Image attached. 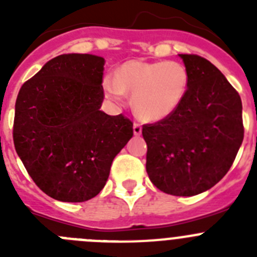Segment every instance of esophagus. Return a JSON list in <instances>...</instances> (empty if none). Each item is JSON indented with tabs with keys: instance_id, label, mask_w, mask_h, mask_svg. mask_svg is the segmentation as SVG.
Instances as JSON below:
<instances>
[{
	"instance_id": "34e87169",
	"label": "esophagus",
	"mask_w": 257,
	"mask_h": 257,
	"mask_svg": "<svg viewBox=\"0 0 257 257\" xmlns=\"http://www.w3.org/2000/svg\"><path fill=\"white\" fill-rule=\"evenodd\" d=\"M140 134H142V124L134 123V135L139 136Z\"/></svg>"
}]
</instances>
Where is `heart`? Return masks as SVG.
I'll return each instance as SVG.
<instances>
[{
    "label": "heart",
    "mask_w": 257,
    "mask_h": 257,
    "mask_svg": "<svg viewBox=\"0 0 257 257\" xmlns=\"http://www.w3.org/2000/svg\"><path fill=\"white\" fill-rule=\"evenodd\" d=\"M189 83V70L180 61L131 60L118 68L114 77H104L103 90L115 103H122L130 92L136 115L157 122L180 108Z\"/></svg>",
    "instance_id": "heart-1"
}]
</instances>
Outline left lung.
<instances>
[{"mask_svg": "<svg viewBox=\"0 0 257 257\" xmlns=\"http://www.w3.org/2000/svg\"><path fill=\"white\" fill-rule=\"evenodd\" d=\"M190 76L184 103L169 118L143 126L147 172L172 196L190 197L219 183L243 142L242 101L225 76L205 58L180 54Z\"/></svg>", "mask_w": 257, "mask_h": 257, "instance_id": "8db88e82", "label": "left lung"}]
</instances>
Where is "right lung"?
Segmentation results:
<instances>
[{"label": "right lung", "mask_w": 257, "mask_h": 257, "mask_svg": "<svg viewBox=\"0 0 257 257\" xmlns=\"http://www.w3.org/2000/svg\"><path fill=\"white\" fill-rule=\"evenodd\" d=\"M105 60L64 54L20 88L14 145L38 188L61 202H85L108 180L114 157L133 138V122L101 112Z\"/></svg>", "instance_id": "add662e5"}]
</instances>
